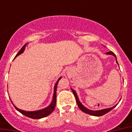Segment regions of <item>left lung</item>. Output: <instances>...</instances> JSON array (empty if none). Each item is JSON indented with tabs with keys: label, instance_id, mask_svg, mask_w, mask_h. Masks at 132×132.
Instances as JSON below:
<instances>
[{
	"label": "left lung",
	"instance_id": "8db88e82",
	"mask_svg": "<svg viewBox=\"0 0 132 132\" xmlns=\"http://www.w3.org/2000/svg\"><path fill=\"white\" fill-rule=\"evenodd\" d=\"M107 55H113L114 56L115 58H116V62L118 64V62H117V57H116V55H115L113 52L112 51H110V52H108L106 53ZM71 90H72V92H73V94H74L75 96V98H76V101H77V103L78 105V107L81 110L83 111L84 112L86 113V114H88L90 115H92V116H95V117H101V116H103V115L105 114L106 113L109 112L110 111H111L112 109H114L115 107L117 105H117H115L114 106L112 107V108H105V109H102V110H89L87 108L82 105V103L80 102V101L79 99L78 98V96H77V94L76 92H75V90H74L72 88H71Z\"/></svg>",
	"mask_w": 132,
	"mask_h": 132
}]
</instances>
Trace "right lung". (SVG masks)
<instances>
[{
  "label": "right lung",
  "instance_id": "1",
  "mask_svg": "<svg viewBox=\"0 0 132 132\" xmlns=\"http://www.w3.org/2000/svg\"><path fill=\"white\" fill-rule=\"evenodd\" d=\"M27 45V44H24V45L22 47V48L20 49L18 53H17V55H15V58L18 56L19 55L22 54L24 52V49H25L26 46ZM62 77H60V78L58 79L57 81L55 83V86H54V92H53V100H52V102L51 103V104L48 105V107L45 108L44 109H42V110H36V111H25V110H20V109L18 108L17 107H15L14 105V104L12 102V101L11 100L12 104L13 105V106L15 107V108L17 110L18 112L22 114L23 115L26 116V117H29V118H31V119H42V118H44V117H47L49 114H51L53 110H55V108L56 105V92H57V84L59 81L61 79Z\"/></svg>",
  "mask_w": 132,
  "mask_h": 132
}]
</instances>
